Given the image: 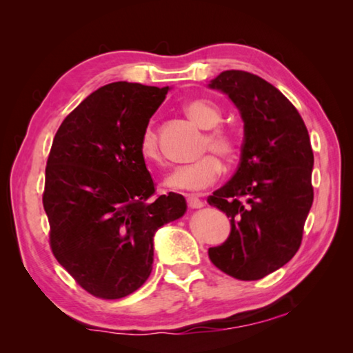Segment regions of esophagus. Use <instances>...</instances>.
I'll use <instances>...</instances> for the list:
<instances>
[{
  "label": "esophagus",
  "instance_id": "1",
  "mask_svg": "<svg viewBox=\"0 0 353 353\" xmlns=\"http://www.w3.org/2000/svg\"><path fill=\"white\" fill-rule=\"evenodd\" d=\"M187 204H188V207L190 208H201V207H204V202H202L198 196H187Z\"/></svg>",
  "mask_w": 353,
  "mask_h": 353
}]
</instances>
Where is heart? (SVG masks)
<instances>
[{"label": "heart", "instance_id": "heart-1", "mask_svg": "<svg viewBox=\"0 0 353 353\" xmlns=\"http://www.w3.org/2000/svg\"><path fill=\"white\" fill-rule=\"evenodd\" d=\"M183 110L201 128L208 129L202 140V151H214L221 157H234L238 141L236 135L230 129L218 126L223 112L219 107L208 99H191L183 105ZM140 152L148 162H162V152L159 146V137L152 124L143 129L140 137ZM223 172V163L214 154H207L193 163L182 165L166 177L165 185L171 190L199 191L218 181Z\"/></svg>", "mask_w": 353, "mask_h": 353}]
</instances>
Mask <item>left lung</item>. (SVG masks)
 I'll return each instance as SVG.
<instances>
[{"mask_svg":"<svg viewBox=\"0 0 353 353\" xmlns=\"http://www.w3.org/2000/svg\"><path fill=\"white\" fill-rule=\"evenodd\" d=\"M240 110L244 140L238 170L208 204L230 218V235L208 249L214 266L238 280H259L301 248L313 204V149L305 123L272 83L227 70L208 83Z\"/></svg>","mask_w":353,"mask_h":353,"instance_id":"obj_1","label":"left lung"}]
</instances>
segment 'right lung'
<instances>
[{
  "label": "right lung",
  "mask_w": 353,
  "mask_h": 353,
  "mask_svg": "<svg viewBox=\"0 0 353 353\" xmlns=\"http://www.w3.org/2000/svg\"><path fill=\"white\" fill-rule=\"evenodd\" d=\"M170 88L112 82L63 119L45 170L56 260L99 299L132 294L152 271L154 235L183 216L182 194L155 196L140 137Z\"/></svg>",
  "instance_id": "1"
}]
</instances>
